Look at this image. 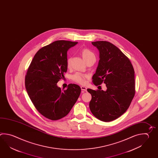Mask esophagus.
Here are the masks:
<instances>
[{
	"label": "esophagus",
	"mask_w": 158,
	"mask_h": 158,
	"mask_svg": "<svg viewBox=\"0 0 158 158\" xmlns=\"http://www.w3.org/2000/svg\"><path fill=\"white\" fill-rule=\"evenodd\" d=\"M87 87H84V86H81V89L83 90V92H86L87 91Z\"/></svg>",
	"instance_id": "34e87169"
}]
</instances>
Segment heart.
Instances as JSON below:
<instances>
[{
    "mask_svg": "<svg viewBox=\"0 0 158 158\" xmlns=\"http://www.w3.org/2000/svg\"><path fill=\"white\" fill-rule=\"evenodd\" d=\"M81 55L82 56V57L84 60L86 61L88 59L94 56V53L90 51L89 49L87 48L83 49L81 51ZM71 64V58L69 57L67 60V66L68 68H70ZM88 77V75L86 74H81L80 73H77L73 75V80L77 83L78 84H84L86 83V79Z\"/></svg>",
    "mask_w": 158,
    "mask_h": 158,
    "instance_id": "obj_1",
    "label": "heart"
}]
</instances>
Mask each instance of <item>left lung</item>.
Wrapping results in <instances>:
<instances>
[{
    "label": "left lung",
    "instance_id": "left-lung-1",
    "mask_svg": "<svg viewBox=\"0 0 158 158\" xmlns=\"http://www.w3.org/2000/svg\"><path fill=\"white\" fill-rule=\"evenodd\" d=\"M100 52V60L92 77L95 85L104 83L107 90L88 89L90 111L103 122L118 118L128 109L135 94V70L129 58L106 41L92 42Z\"/></svg>",
    "mask_w": 158,
    "mask_h": 158
}]
</instances>
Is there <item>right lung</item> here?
<instances>
[{
  "label": "right lung",
  "mask_w": 158,
  "mask_h": 158,
  "mask_svg": "<svg viewBox=\"0 0 158 158\" xmlns=\"http://www.w3.org/2000/svg\"><path fill=\"white\" fill-rule=\"evenodd\" d=\"M77 42L57 40L36 52L27 69L25 87L33 105L42 115L56 120L66 116L81 94L78 85L67 89L57 85L67 71V52Z\"/></svg>",
  "instance_id": "add662e5"
}]
</instances>
